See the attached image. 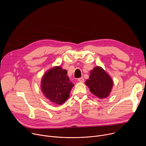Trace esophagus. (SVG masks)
I'll return each mask as SVG.
<instances>
[{"instance_id":"1","label":"esophagus","mask_w":146,"mask_h":146,"mask_svg":"<svg viewBox=\"0 0 146 146\" xmlns=\"http://www.w3.org/2000/svg\"><path fill=\"white\" fill-rule=\"evenodd\" d=\"M77 81H79V82H83L84 81V78H83V77H81V78H78Z\"/></svg>"}]
</instances>
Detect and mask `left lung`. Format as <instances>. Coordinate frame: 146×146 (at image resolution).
<instances>
[{
  "instance_id": "left-lung-1",
  "label": "left lung",
  "mask_w": 146,
  "mask_h": 146,
  "mask_svg": "<svg viewBox=\"0 0 146 146\" xmlns=\"http://www.w3.org/2000/svg\"><path fill=\"white\" fill-rule=\"evenodd\" d=\"M90 91L99 99L109 96L113 86L110 75L100 66H96L90 71L89 78L85 82Z\"/></svg>"
}]
</instances>
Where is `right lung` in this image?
I'll list each match as a JSON object with an SVG mask.
<instances>
[{"instance_id":"obj_1","label":"right lung","mask_w":146,"mask_h":146,"mask_svg":"<svg viewBox=\"0 0 146 146\" xmlns=\"http://www.w3.org/2000/svg\"><path fill=\"white\" fill-rule=\"evenodd\" d=\"M74 84L67 76V70L60 66L48 70L41 81V92L51 102L60 105L69 98Z\"/></svg>"}]
</instances>
